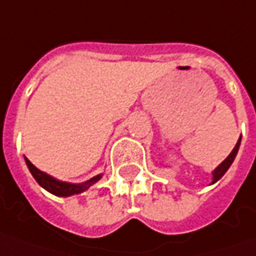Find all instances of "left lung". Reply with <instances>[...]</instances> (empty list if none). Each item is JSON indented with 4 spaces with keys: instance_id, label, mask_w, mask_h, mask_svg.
Listing matches in <instances>:
<instances>
[{
    "instance_id": "1",
    "label": "left lung",
    "mask_w": 256,
    "mask_h": 256,
    "mask_svg": "<svg viewBox=\"0 0 256 256\" xmlns=\"http://www.w3.org/2000/svg\"><path fill=\"white\" fill-rule=\"evenodd\" d=\"M240 144H241V138H240V141L236 142V145H235V148L232 150V152L230 154V156L224 161V162L214 171V181L212 182H216L220 178H221L222 175L225 174V172L228 171V168L231 166V164L234 162V160H235V156H236V152H238V148H240Z\"/></svg>"
}]
</instances>
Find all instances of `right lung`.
Wrapping results in <instances>:
<instances>
[{
  "instance_id": "obj_1",
  "label": "right lung",
  "mask_w": 256,
  "mask_h": 256,
  "mask_svg": "<svg viewBox=\"0 0 256 256\" xmlns=\"http://www.w3.org/2000/svg\"><path fill=\"white\" fill-rule=\"evenodd\" d=\"M25 162L28 165V168H30L32 176L35 178V181L38 182L42 188H45L46 191H50L51 194H54V195H58V196H70V195H74V194H80V192L86 191L92 184H95V182L101 178V175H96V176L91 178L90 181L84 182V184H68V182L56 181L52 176L46 175L45 172L40 171L26 158H25Z\"/></svg>"
}]
</instances>
